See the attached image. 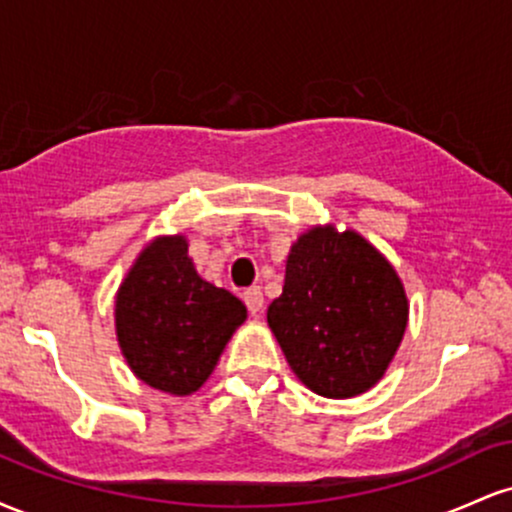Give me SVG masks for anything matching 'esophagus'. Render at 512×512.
I'll use <instances>...</instances> for the list:
<instances>
[{
  "label": "esophagus",
  "mask_w": 512,
  "mask_h": 512,
  "mask_svg": "<svg viewBox=\"0 0 512 512\" xmlns=\"http://www.w3.org/2000/svg\"><path fill=\"white\" fill-rule=\"evenodd\" d=\"M243 301H245V305H248L250 313L257 315L262 310V305H264V296H262V291L257 289V286H252V289H245Z\"/></svg>",
  "instance_id": "1"
}]
</instances>
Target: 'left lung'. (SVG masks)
Masks as SVG:
<instances>
[{"label": "left lung", "instance_id": "left-lung-1", "mask_svg": "<svg viewBox=\"0 0 512 512\" xmlns=\"http://www.w3.org/2000/svg\"><path fill=\"white\" fill-rule=\"evenodd\" d=\"M409 320L402 281L356 231L315 226L291 245L284 291L267 322L305 387L330 399L366 392L385 375Z\"/></svg>", "mask_w": 512, "mask_h": 512}]
</instances>
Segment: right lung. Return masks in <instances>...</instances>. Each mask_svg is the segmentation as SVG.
Returning a JSON list of instances; mask_svg holds the SVG:
<instances>
[{"label": "right lung", "instance_id": "right-lung-1", "mask_svg": "<svg viewBox=\"0 0 512 512\" xmlns=\"http://www.w3.org/2000/svg\"><path fill=\"white\" fill-rule=\"evenodd\" d=\"M245 317L243 301L197 274L185 236L151 240L115 298L117 342L132 373L178 397L207 383Z\"/></svg>", "mask_w": 512, "mask_h": 512}]
</instances>
